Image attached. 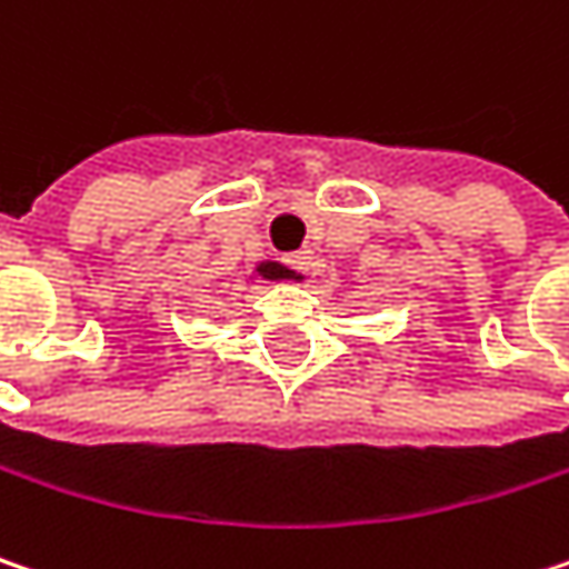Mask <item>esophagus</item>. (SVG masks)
Masks as SVG:
<instances>
[{"label": "esophagus", "instance_id": "obj_1", "mask_svg": "<svg viewBox=\"0 0 569 569\" xmlns=\"http://www.w3.org/2000/svg\"><path fill=\"white\" fill-rule=\"evenodd\" d=\"M289 263H292V267H296L299 273H306L309 280H318V277L325 273V260H321L316 251L292 253V257H289Z\"/></svg>", "mask_w": 569, "mask_h": 569}]
</instances>
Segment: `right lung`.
Returning a JSON list of instances; mask_svg holds the SVG:
<instances>
[{"label": "right lung", "mask_w": 569, "mask_h": 569, "mask_svg": "<svg viewBox=\"0 0 569 569\" xmlns=\"http://www.w3.org/2000/svg\"><path fill=\"white\" fill-rule=\"evenodd\" d=\"M253 277H257V280H267V283H283V280L299 283V280H302L296 270H289V267L277 263V260H260V263L253 267Z\"/></svg>", "instance_id": "add662e5"}]
</instances>
